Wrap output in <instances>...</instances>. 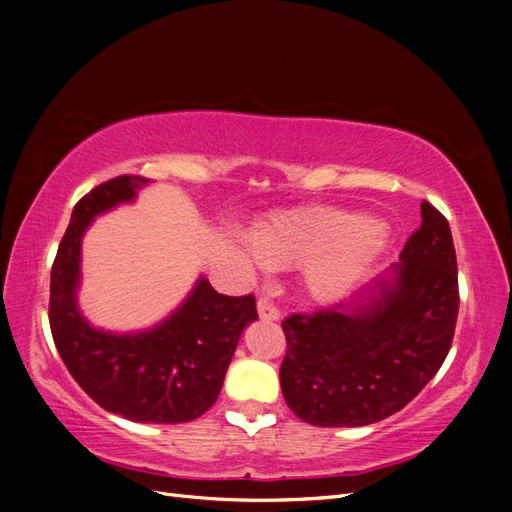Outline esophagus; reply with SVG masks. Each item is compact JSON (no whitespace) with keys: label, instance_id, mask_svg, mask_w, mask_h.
I'll return each instance as SVG.
<instances>
[{"label":"esophagus","instance_id":"obj_1","mask_svg":"<svg viewBox=\"0 0 512 512\" xmlns=\"http://www.w3.org/2000/svg\"><path fill=\"white\" fill-rule=\"evenodd\" d=\"M257 312H259V319L262 321H279V308L273 306L266 297H259L257 299Z\"/></svg>","mask_w":512,"mask_h":512}]
</instances>
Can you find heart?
<instances>
[{"label":"heart","instance_id":"1","mask_svg":"<svg viewBox=\"0 0 512 512\" xmlns=\"http://www.w3.org/2000/svg\"><path fill=\"white\" fill-rule=\"evenodd\" d=\"M250 242L268 266H301L306 295L330 303L376 262L385 248V233L361 213L310 204L266 217L253 228Z\"/></svg>","mask_w":512,"mask_h":512}]
</instances>
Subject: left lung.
<instances>
[{"label":"left lung","mask_w":512,"mask_h":512,"mask_svg":"<svg viewBox=\"0 0 512 512\" xmlns=\"http://www.w3.org/2000/svg\"><path fill=\"white\" fill-rule=\"evenodd\" d=\"M422 224L387 279L352 303L290 314L279 369L288 407L317 427H363L416 398L451 350L460 310L447 217L422 202Z\"/></svg>","instance_id":"left-lung-1"}]
</instances>
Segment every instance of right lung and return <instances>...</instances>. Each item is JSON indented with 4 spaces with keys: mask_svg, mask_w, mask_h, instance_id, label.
I'll return each instance as SVG.
<instances>
[{
    "mask_svg": "<svg viewBox=\"0 0 512 512\" xmlns=\"http://www.w3.org/2000/svg\"><path fill=\"white\" fill-rule=\"evenodd\" d=\"M149 180L118 176L76 202L50 273V330L76 383L96 405L134 422L200 418L220 396L239 336L257 319L255 297H226L200 277L169 319L145 332L96 330L76 306L81 239L99 213L132 202Z\"/></svg>",
    "mask_w": 512,
    "mask_h": 512,
    "instance_id": "obj_1",
    "label": "right lung"
}]
</instances>
